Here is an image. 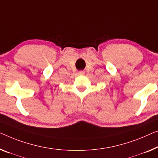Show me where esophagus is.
Instances as JSON below:
<instances>
[{"instance_id":"obj_1","label":"esophagus","mask_w":158,"mask_h":158,"mask_svg":"<svg viewBox=\"0 0 158 158\" xmlns=\"http://www.w3.org/2000/svg\"><path fill=\"white\" fill-rule=\"evenodd\" d=\"M84 74V72L83 71H81V72H79V74H80V75H83Z\"/></svg>"}]
</instances>
